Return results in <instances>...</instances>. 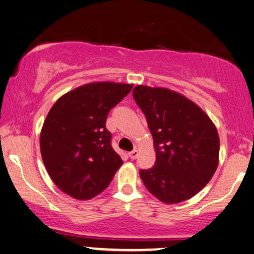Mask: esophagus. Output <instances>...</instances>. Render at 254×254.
Here are the masks:
<instances>
[{
    "instance_id": "obj_1",
    "label": "esophagus",
    "mask_w": 254,
    "mask_h": 254,
    "mask_svg": "<svg viewBox=\"0 0 254 254\" xmlns=\"http://www.w3.org/2000/svg\"><path fill=\"white\" fill-rule=\"evenodd\" d=\"M137 154H139V153H137L136 149H133L132 152L128 153V156H129V158L132 159V160H134V159H136V158H137Z\"/></svg>"
}]
</instances>
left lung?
Instances as JSON below:
<instances>
[{"mask_svg": "<svg viewBox=\"0 0 254 254\" xmlns=\"http://www.w3.org/2000/svg\"><path fill=\"white\" fill-rule=\"evenodd\" d=\"M133 98L145 114L156 160L140 170L146 189L166 203L192 198L213 177L219 161V135L206 113L167 88L136 86Z\"/></svg>", "mask_w": 254, "mask_h": 254, "instance_id": "8db88e82", "label": "left lung"}]
</instances>
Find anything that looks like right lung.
<instances>
[{
    "label": "right lung",
    "mask_w": 254,
    "mask_h": 254,
    "mask_svg": "<svg viewBox=\"0 0 254 254\" xmlns=\"http://www.w3.org/2000/svg\"><path fill=\"white\" fill-rule=\"evenodd\" d=\"M133 88L132 84L94 82L64 94L54 103L40 136L49 177L75 199L101 193L122 165L106 128L109 111Z\"/></svg>",
    "instance_id": "1"
}]
</instances>
